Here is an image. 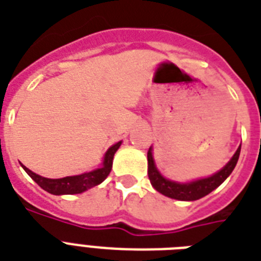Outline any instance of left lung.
<instances>
[{"label":"left lung","instance_id":"1","mask_svg":"<svg viewBox=\"0 0 261 261\" xmlns=\"http://www.w3.org/2000/svg\"><path fill=\"white\" fill-rule=\"evenodd\" d=\"M240 148H242V145L239 146L231 160L228 161V164L221 168L217 173L212 174L210 177L200 178V180H195V181L191 182H176L165 178L160 172L157 171L156 165H154L153 154H152V146H150L149 150H148V176H149L150 184L157 192L163 193L171 199L181 200V201H193V200L201 199V197L212 192L213 189H216L219 185L223 184L224 180L232 173V171L238 164Z\"/></svg>","mask_w":261,"mask_h":261}]
</instances>
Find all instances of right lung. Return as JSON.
<instances>
[{"label": "right lung", "instance_id": "add662e5", "mask_svg": "<svg viewBox=\"0 0 261 261\" xmlns=\"http://www.w3.org/2000/svg\"><path fill=\"white\" fill-rule=\"evenodd\" d=\"M120 145H121V141L116 143L115 145H112L107 150L101 168H97L94 171L87 172V173L77 174V176H66V177L62 178H46L40 176V174L34 173V172H32L27 167H23V165L22 168L30 177L33 178L34 181L37 182L41 188L46 191V192L57 196L76 195V193L85 192L88 189L93 188V187L104 181L105 178L108 177V174L111 173L112 164H113V156H115L116 150L120 148Z\"/></svg>", "mask_w": 261, "mask_h": 261}]
</instances>
